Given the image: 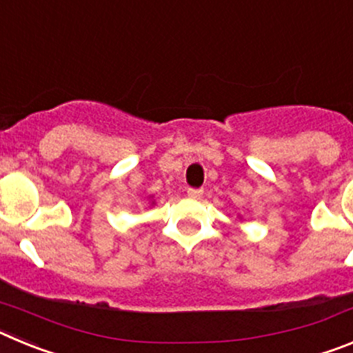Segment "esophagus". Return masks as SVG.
<instances>
[{
  "mask_svg": "<svg viewBox=\"0 0 353 353\" xmlns=\"http://www.w3.org/2000/svg\"><path fill=\"white\" fill-rule=\"evenodd\" d=\"M187 196H189V198H201V196H203V189L189 187V189H187Z\"/></svg>",
  "mask_w": 353,
  "mask_h": 353,
  "instance_id": "esophagus-1",
  "label": "esophagus"
}]
</instances>
